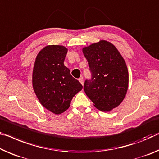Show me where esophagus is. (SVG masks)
Segmentation results:
<instances>
[{"label":"esophagus","mask_w":159,"mask_h":159,"mask_svg":"<svg viewBox=\"0 0 159 159\" xmlns=\"http://www.w3.org/2000/svg\"><path fill=\"white\" fill-rule=\"evenodd\" d=\"M79 80L80 81V84H82V85H84V79H83V78L81 77V78H80V79H79Z\"/></svg>","instance_id":"1"}]
</instances>
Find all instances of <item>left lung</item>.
<instances>
[{
	"label": "left lung",
	"instance_id": "1",
	"mask_svg": "<svg viewBox=\"0 0 159 159\" xmlns=\"http://www.w3.org/2000/svg\"><path fill=\"white\" fill-rule=\"evenodd\" d=\"M89 62L91 79L85 80L84 89L102 112H108L121 104L127 94L129 73L125 59L110 42L100 40L83 48Z\"/></svg>",
	"mask_w": 159,
	"mask_h": 159
}]
</instances>
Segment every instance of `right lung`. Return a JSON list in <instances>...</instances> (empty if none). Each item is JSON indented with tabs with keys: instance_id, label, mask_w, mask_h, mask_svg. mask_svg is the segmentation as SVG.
I'll return each instance as SVG.
<instances>
[{
	"instance_id": "right-lung-1",
	"label": "right lung",
	"mask_w": 159,
	"mask_h": 159,
	"mask_svg": "<svg viewBox=\"0 0 159 159\" xmlns=\"http://www.w3.org/2000/svg\"><path fill=\"white\" fill-rule=\"evenodd\" d=\"M67 51L61 45L44 47L37 54L32 72V86L39 102L56 115L66 111L73 97L83 89L64 66Z\"/></svg>"
}]
</instances>
